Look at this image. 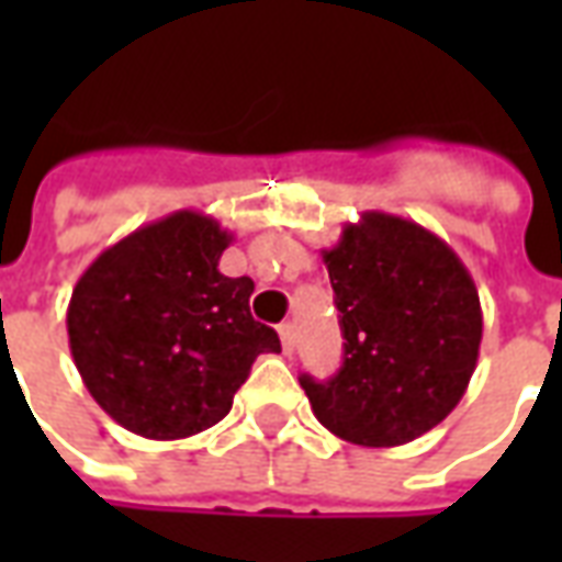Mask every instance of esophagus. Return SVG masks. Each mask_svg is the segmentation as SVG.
<instances>
[{"label":"esophagus","mask_w":562,"mask_h":562,"mask_svg":"<svg viewBox=\"0 0 562 562\" xmlns=\"http://www.w3.org/2000/svg\"><path fill=\"white\" fill-rule=\"evenodd\" d=\"M280 340H282V349H285V355L292 352L294 349V325L292 322H282L280 325Z\"/></svg>","instance_id":"obj_1"}]
</instances>
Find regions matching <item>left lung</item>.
<instances>
[{
    "instance_id": "8db88e82",
    "label": "left lung",
    "mask_w": 562,
    "mask_h": 562,
    "mask_svg": "<svg viewBox=\"0 0 562 562\" xmlns=\"http://www.w3.org/2000/svg\"><path fill=\"white\" fill-rule=\"evenodd\" d=\"M340 310L342 367L301 376L330 434L367 448L406 446L446 422L470 385L482 304L458 252L424 225L382 210L349 222L322 252Z\"/></svg>"
}]
</instances>
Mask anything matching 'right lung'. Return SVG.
<instances>
[{"label":"right lung","mask_w":562,"mask_h":562,"mask_svg":"<svg viewBox=\"0 0 562 562\" xmlns=\"http://www.w3.org/2000/svg\"><path fill=\"white\" fill-rule=\"evenodd\" d=\"M234 237L177 210L108 246L68 301L71 358L92 401L144 439H186L222 422L277 330L249 313V277L220 273Z\"/></svg>","instance_id":"right-lung-1"}]
</instances>
